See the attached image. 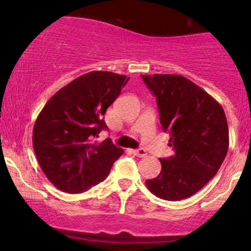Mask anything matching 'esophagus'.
Returning <instances> with one entry per match:
<instances>
[{
    "instance_id": "esophagus-1",
    "label": "esophagus",
    "mask_w": 251,
    "mask_h": 251,
    "mask_svg": "<svg viewBox=\"0 0 251 251\" xmlns=\"http://www.w3.org/2000/svg\"><path fill=\"white\" fill-rule=\"evenodd\" d=\"M132 151L133 155L138 156V158H144V156L147 155V153L144 149H133V151Z\"/></svg>"
}]
</instances>
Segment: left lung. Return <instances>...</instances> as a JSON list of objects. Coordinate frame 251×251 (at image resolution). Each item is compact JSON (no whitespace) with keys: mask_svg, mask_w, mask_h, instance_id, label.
Here are the masks:
<instances>
[{"mask_svg":"<svg viewBox=\"0 0 251 251\" xmlns=\"http://www.w3.org/2000/svg\"><path fill=\"white\" fill-rule=\"evenodd\" d=\"M142 77L156 97L161 127L175 149L174 156L160 159V174L146 184L165 201L189 198L216 175L226 158L229 136L224 108L182 75Z\"/></svg>","mask_w":251,"mask_h":251,"instance_id":"1","label":"left lung"}]
</instances>
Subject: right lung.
Here are the masks:
<instances>
[{"instance_id":"add662e5","label":"right lung","mask_w":251,"mask_h":251,"mask_svg":"<svg viewBox=\"0 0 251 251\" xmlns=\"http://www.w3.org/2000/svg\"><path fill=\"white\" fill-rule=\"evenodd\" d=\"M128 77L90 72L55 92L42 108L32 130V147L41 170L58 189L81 193L104 181L124 153L109 138H93L107 128L103 115Z\"/></svg>"}]
</instances>
